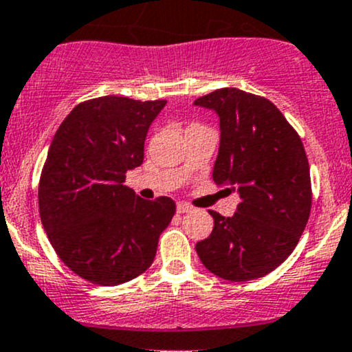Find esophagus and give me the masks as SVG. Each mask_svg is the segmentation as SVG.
I'll list each match as a JSON object with an SVG mask.
<instances>
[{
  "label": "esophagus",
  "instance_id": "34e87169",
  "mask_svg": "<svg viewBox=\"0 0 352 352\" xmlns=\"http://www.w3.org/2000/svg\"><path fill=\"white\" fill-rule=\"evenodd\" d=\"M176 210H177V213H190V212H193V206H190L188 203H177Z\"/></svg>",
  "mask_w": 352,
  "mask_h": 352
}]
</instances>
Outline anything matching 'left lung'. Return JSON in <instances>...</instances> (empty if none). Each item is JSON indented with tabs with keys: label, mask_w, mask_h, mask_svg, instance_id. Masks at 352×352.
<instances>
[{
	"label": "left lung",
	"mask_w": 352,
	"mask_h": 352,
	"mask_svg": "<svg viewBox=\"0 0 352 352\" xmlns=\"http://www.w3.org/2000/svg\"><path fill=\"white\" fill-rule=\"evenodd\" d=\"M220 118L213 181L241 203L232 217L210 210L213 230L197 244L203 266L229 281L266 276L293 252L311 208L310 168L296 130L263 96L222 88L195 100Z\"/></svg>",
	"instance_id": "obj_1"
}]
</instances>
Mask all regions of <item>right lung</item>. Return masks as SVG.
<instances>
[{
  "label": "right lung",
  "mask_w": 352,
  "mask_h": 352,
  "mask_svg": "<svg viewBox=\"0 0 352 352\" xmlns=\"http://www.w3.org/2000/svg\"><path fill=\"white\" fill-rule=\"evenodd\" d=\"M164 104L93 98L72 108L54 135L38 212L54 251L89 283L115 286L142 274L175 215L171 198L144 200L123 184L144 162L147 130Z\"/></svg>",
  "instance_id": "add662e5"
}]
</instances>
